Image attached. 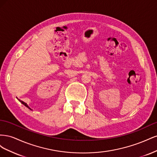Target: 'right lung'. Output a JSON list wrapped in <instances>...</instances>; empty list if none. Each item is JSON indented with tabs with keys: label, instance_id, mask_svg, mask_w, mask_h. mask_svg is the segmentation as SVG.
<instances>
[{
	"label": "right lung",
	"instance_id": "add662e5",
	"mask_svg": "<svg viewBox=\"0 0 157 157\" xmlns=\"http://www.w3.org/2000/svg\"><path fill=\"white\" fill-rule=\"evenodd\" d=\"M19 101H20L22 104H23V105H24L25 107H27L28 109H30V110H31V109L29 107V106H28V105H27V104L26 103H25V102H23V101H21V100H20V99H19Z\"/></svg>",
	"mask_w": 157,
	"mask_h": 157
}]
</instances>
